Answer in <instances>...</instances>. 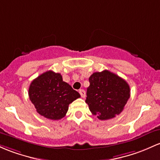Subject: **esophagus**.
<instances>
[{"label":"esophagus","mask_w":160,"mask_h":160,"mask_svg":"<svg viewBox=\"0 0 160 160\" xmlns=\"http://www.w3.org/2000/svg\"><path fill=\"white\" fill-rule=\"evenodd\" d=\"M79 93L80 94V96H81L82 98L85 97L86 92H85V91L83 90V89H80V90H79Z\"/></svg>","instance_id":"34e87169"}]
</instances>
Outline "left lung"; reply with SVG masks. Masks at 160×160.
Masks as SVG:
<instances>
[{
  "instance_id": "1",
  "label": "left lung",
  "mask_w": 160,
  "mask_h": 160,
  "mask_svg": "<svg viewBox=\"0 0 160 160\" xmlns=\"http://www.w3.org/2000/svg\"><path fill=\"white\" fill-rule=\"evenodd\" d=\"M89 81L86 102L92 115L100 120H108L123 111L131 95L124 79L105 70L92 73Z\"/></svg>"
}]
</instances>
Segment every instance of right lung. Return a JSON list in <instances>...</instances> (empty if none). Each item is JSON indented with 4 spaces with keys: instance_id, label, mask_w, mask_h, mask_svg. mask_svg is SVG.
<instances>
[{
    "instance_id": "1",
    "label": "right lung",
    "mask_w": 160,
    "mask_h": 160,
    "mask_svg": "<svg viewBox=\"0 0 160 160\" xmlns=\"http://www.w3.org/2000/svg\"><path fill=\"white\" fill-rule=\"evenodd\" d=\"M29 96L39 115L59 120L65 116L69 105L80 95L63 81L61 73L48 71L32 81Z\"/></svg>"
}]
</instances>
